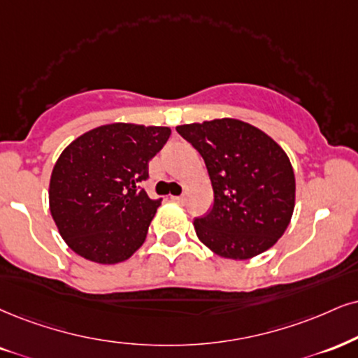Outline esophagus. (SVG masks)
Returning <instances> with one entry per match:
<instances>
[{"label": "esophagus", "mask_w": 358, "mask_h": 358, "mask_svg": "<svg viewBox=\"0 0 358 358\" xmlns=\"http://www.w3.org/2000/svg\"><path fill=\"white\" fill-rule=\"evenodd\" d=\"M171 199L174 202H178V204H184V202H186V197L184 196H172Z\"/></svg>", "instance_id": "34e87169"}]
</instances>
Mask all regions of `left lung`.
<instances>
[{
	"label": "left lung",
	"instance_id": "8db88e82",
	"mask_svg": "<svg viewBox=\"0 0 358 358\" xmlns=\"http://www.w3.org/2000/svg\"><path fill=\"white\" fill-rule=\"evenodd\" d=\"M204 159L214 204L194 219L197 237L220 257L249 259L271 249L289 226L295 178L275 141L237 119L178 126Z\"/></svg>",
	"mask_w": 358,
	"mask_h": 358
}]
</instances>
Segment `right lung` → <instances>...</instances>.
<instances>
[{
    "instance_id": "add662e5",
    "label": "right lung",
    "mask_w": 358,
    "mask_h": 358,
    "mask_svg": "<svg viewBox=\"0 0 358 358\" xmlns=\"http://www.w3.org/2000/svg\"><path fill=\"white\" fill-rule=\"evenodd\" d=\"M169 136V127L116 122L64 149L51 174L50 207L74 252L117 264L143 245L162 199H151L141 186L149 178V161Z\"/></svg>"
}]
</instances>
